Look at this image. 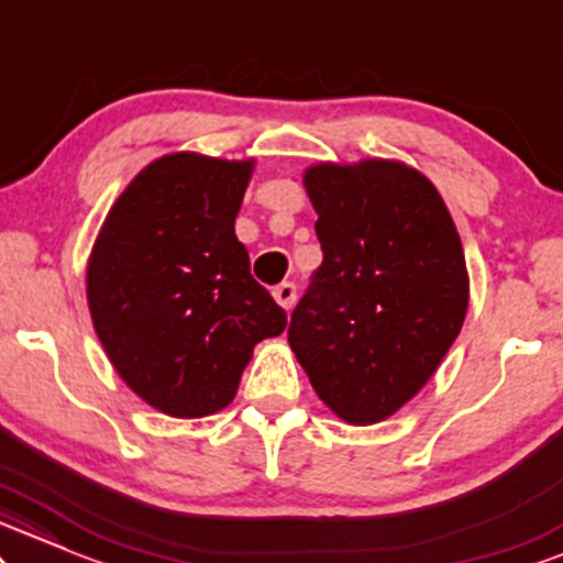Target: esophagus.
<instances>
[{
    "label": "esophagus",
    "instance_id": "esophagus-1",
    "mask_svg": "<svg viewBox=\"0 0 563 563\" xmlns=\"http://www.w3.org/2000/svg\"><path fill=\"white\" fill-rule=\"evenodd\" d=\"M274 300L279 302L284 310H292L297 300V287L292 282H282L279 287H274Z\"/></svg>",
    "mask_w": 563,
    "mask_h": 563
}]
</instances>
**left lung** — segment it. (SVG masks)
Segmentation results:
<instances>
[{"mask_svg":"<svg viewBox=\"0 0 563 563\" xmlns=\"http://www.w3.org/2000/svg\"><path fill=\"white\" fill-rule=\"evenodd\" d=\"M302 184L323 263L289 347L342 421L376 424L432 379L464 327L461 236L434 184L400 161L316 163Z\"/></svg>","mask_w":563,"mask_h":563,"instance_id":"1","label":"left lung"}]
</instances>
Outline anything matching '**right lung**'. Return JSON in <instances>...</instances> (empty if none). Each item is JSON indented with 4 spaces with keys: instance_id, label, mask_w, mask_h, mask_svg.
I'll return each instance as SVG.
<instances>
[{
    "instance_id": "add662e5",
    "label": "right lung",
    "mask_w": 563,
    "mask_h": 563,
    "mask_svg": "<svg viewBox=\"0 0 563 563\" xmlns=\"http://www.w3.org/2000/svg\"><path fill=\"white\" fill-rule=\"evenodd\" d=\"M255 161L170 152L144 165L104 216L86 300L104 353L147 406L202 419L234 400L257 342L287 313L250 276L236 240Z\"/></svg>"
}]
</instances>
